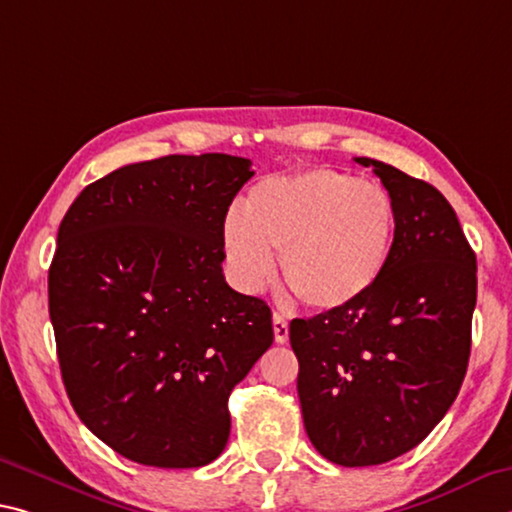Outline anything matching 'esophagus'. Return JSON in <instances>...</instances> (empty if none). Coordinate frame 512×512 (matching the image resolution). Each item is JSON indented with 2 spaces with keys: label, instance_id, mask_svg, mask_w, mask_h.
<instances>
[{
  "label": "esophagus",
  "instance_id": "obj_1",
  "mask_svg": "<svg viewBox=\"0 0 512 512\" xmlns=\"http://www.w3.org/2000/svg\"><path fill=\"white\" fill-rule=\"evenodd\" d=\"M273 332H275V342L278 344H287L289 342V323L282 314L275 312L273 314Z\"/></svg>",
  "mask_w": 512,
  "mask_h": 512
}]
</instances>
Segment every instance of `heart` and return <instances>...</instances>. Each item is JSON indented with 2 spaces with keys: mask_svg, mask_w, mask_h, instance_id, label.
I'll return each instance as SVG.
<instances>
[{
  "mask_svg": "<svg viewBox=\"0 0 512 512\" xmlns=\"http://www.w3.org/2000/svg\"><path fill=\"white\" fill-rule=\"evenodd\" d=\"M396 209L385 189L332 168L266 177L250 189L243 216L223 223L227 269L243 291L280 275L300 305L335 312L358 303L387 269Z\"/></svg>",
  "mask_w": 512,
  "mask_h": 512,
  "instance_id": "1",
  "label": "heart"
}]
</instances>
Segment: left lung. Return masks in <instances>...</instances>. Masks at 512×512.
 <instances>
[{"label": "left lung", "mask_w": 512, "mask_h": 512, "mask_svg": "<svg viewBox=\"0 0 512 512\" xmlns=\"http://www.w3.org/2000/svg\"><path fill=\"white\" fill-rule=\"evenodd\" d=\"M396 209L387 269L358 303L289 323L314 449L342 467L383 465L440 424L472 348L476 255L440 191L383 161Z\"/></svg>", "instance_id": "1"}]
</instances>
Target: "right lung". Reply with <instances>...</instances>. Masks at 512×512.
<instances>
[{
  "mask_svg": "<svg viewBox=\"0 0 512 512\" xmlns=\"http://www.w3.org/2000/svg\"><path fill=\"white\" fill-rule=\"evenodd\" d=\"M255 173L232 154H168L88 184L63 216L50 319L88 431L134 462L202 467L227 399L273 344L271 307L223 275V223Z\"/></svg>",
  "mask_w": 512,
  "mask_h": 512,
  "instance_id": "right-lung-1",
  "label": "right lung"
}]
</instances>
